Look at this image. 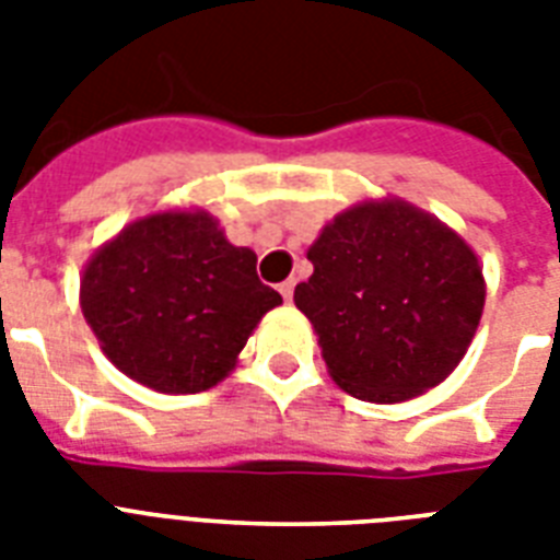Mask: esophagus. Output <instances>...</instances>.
<instances>
[{
    "mask_svg": "<svg viewBox=\"0 0 560 560\" xmlns=\"http://www.w3.org/2000/svg\"><path fill=\"white\" fill-rule=\"evenodd\" d=\"M293 288H296V281H293V279L281 281V284H279V293L284 296V302H290V299H293Z\"/></svg>",
    "mask_w": 560,
    "mask_h": 560,
    "instance_id": "1",
    "label": "esophagus"
}]
</instances>
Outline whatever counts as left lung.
I'll return each instance as SVG.
<instances>
[{
	"mask_svg": "<svg viewBox=\"0 0 560 560\" xmlns=\"http://www.w3.org/2000/svg\"><path fill=\"white\" fill-rule=\"evenodd\" d=\"M293 302L340 389L398 404L433 389L477 334L486 281L456 232L400 200L342 211L307 249Z\"/></svg>",
	"mask_w": 560,
	"mask_h": 560,
	"instance_id": "left-lung-1",
	"label": "left lung"
}]
</instances>
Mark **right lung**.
Listing matches in <instances>:
<instances>
[{"label": "right lung", "instance_id": "obj_1", "mask_svg": "<svg viewBox=\"0 0 560 560\" xmlns=\"http://www.w3.org/2000/svg\"><path fill=\"white\" fill-rule=\"evenodd\" d=\"M281 296L261 284L255 253L232 246L206 211H165L95 253L81 307L101 349L127 377L168 395L223 381Z\"/></svg>", "mask_w": 560, "mask_h": 560}]
</instances>
